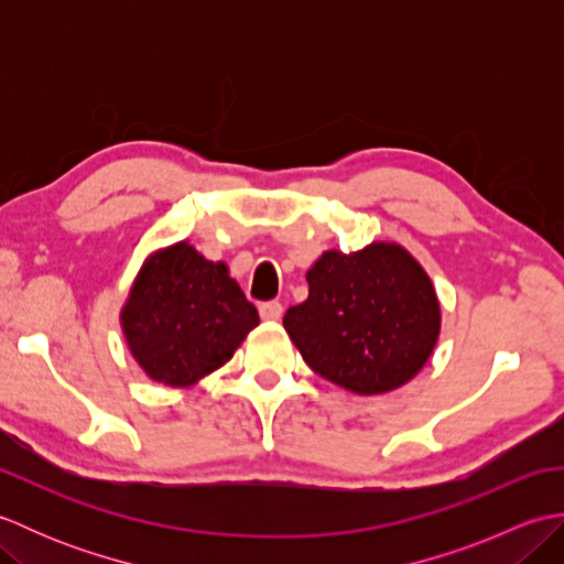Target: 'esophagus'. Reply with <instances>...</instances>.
Returning <instances> with one entry per match:
<instances>
[{
    "label": "esophagus",
    "mask_w": 564,
    "mask_h": 564,
    "mask_svg": "<svg viewBox=\"0 0 564 564\" xmlns=\"http://www.w3.org/2000/svg\"><path fill=\"white\" fill-rule=\"evenodd\" d=\"M259 315H261V319H267V322H279L281 315H283V305L279 301L261 303L259 305Z\"/></svg>",
    "instance_id": "esophagus-1"
}]
</instances>
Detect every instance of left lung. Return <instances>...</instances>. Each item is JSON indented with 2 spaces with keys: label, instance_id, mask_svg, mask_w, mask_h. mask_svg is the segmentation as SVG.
<instances>
[{
  "label": "left lung",
  "instance_id": "1",
  "mask_svg": "<svg viewBox=\"0 0 564 564\" xmlns=\"http://www.w3.org/2000/svg\"><path fill=\"white\" fill-rule=\"evenodd\" d=\"M305 279L307 301L289 307L283 327L315 373L356 394H380L424 368L438 341L441 305L404 247L329 249Z\"/></svg>",
  "mask_w": 564,
  "mask_h": 564
}]
</instances>
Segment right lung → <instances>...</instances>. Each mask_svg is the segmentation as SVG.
Segmentation results:
<instances>
[{
	"label": "right lung",
	"mask_w": 564,
	"mask_h": 564,
	"mask_svg": "<svg viewBox=\"0 0 564 564\" xmlns=\"http://www.w3.org/2000/svg\"><path fill=\"white\" fill-rule=\"evenodd\" d=\"M257 325V307L225 263L188 242L154 251L121 310L130 354L170 388H188L225 366Z\"/></svg>",
	"instance_id": "obj_1"
}]
</instances>
